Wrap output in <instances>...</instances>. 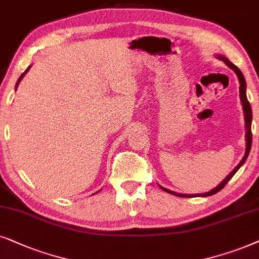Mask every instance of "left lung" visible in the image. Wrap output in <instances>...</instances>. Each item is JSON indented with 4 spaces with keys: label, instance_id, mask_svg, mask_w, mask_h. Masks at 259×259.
<instances>
[{
    "label": "left lung",
    "instance_id": "left-lung-1",
    "mask_svg": "<svg viewBox=\"0 0 259 259\" xmlns=\"http://www.w3.org/2000/svg\"><path fill=\"white\" fill-rule=\"evenodd\" d=\"M222 59L224 63H225L227 66H230L232 70L236 72L237 75H238V79H239V95H240V101H242V104H243V110H244V115H245V126H246V150H245V155H244L243 160L239 162V164L237 165L234 169L231 171V173L227 175L226 179L224 181H222V184L218 185V187H215L214 189H212V191H209L207 193H204V194H195V195H188V194H178V193L175 192H171L169 189H165L163 187H161L163 191L170 193V194H174L177 196H181V198H191V196H208V195H213L215 194V193H218L219 191H222V189L225 187L227 182L231 180V178L233 177L234 174L237 173V170L239 169L240 167H242V164L244 162L246 161L247 156H249V153H250V149H251V143H252V133H251V122H252V111H251V106H250V103L247 101V97H246V82H245V79H244V75L242 73V71L238 68L236 65H233L232 63L229 59H226V58L224 57H218Z\"/></svg>",
    "mask_w": 259,
    "mask_h": 259
}]
</instances>
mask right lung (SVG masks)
Here are the masks:
<instances>
[{
  "mask_svg": "<svg viewBox=\"0 0 259 259\" xmlns=\"http://www.w3.org/2000/svg\"><path fill=\"white\" fill-rule=\"evenodd\" d=\"M28 70H29V67H28V68H27V70L25 71V73H22V74H21V77H20V78H19V80H17V84H16V88H17V85H19V82H20V81H21V79L23 78V75H25V74L27 73V71H28Z\"/></svg>",
  "mask_w": 259,
  "mask_h": 259,
  "instance_id": "add662e5",
  "label": "right lung"
}]
</instances>
